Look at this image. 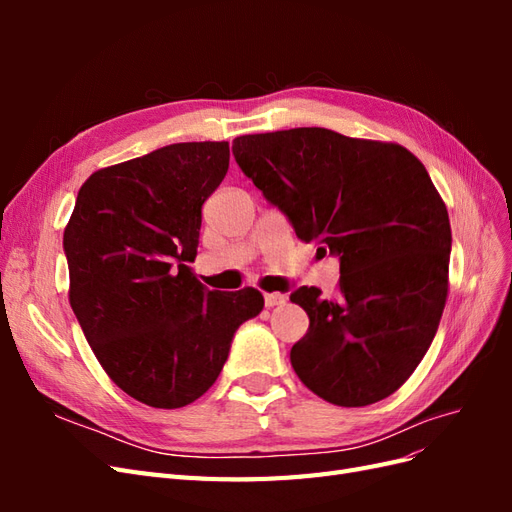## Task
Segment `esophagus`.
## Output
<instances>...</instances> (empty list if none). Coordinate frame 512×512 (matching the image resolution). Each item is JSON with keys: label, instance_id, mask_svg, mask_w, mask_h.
Returning <instances> with one entry per match:
<instances>
[{"label": "esophagus", "instance_id": "1", "mask_svg": "<svg viewBox=\"0 0 512 512\" xmlns=\"http://www.w3.org/2000/svg\"><path fill=\"white\" fill-rule=\"evenodd\" d=\"M288 301L286 294L282 292H271V294H265V305L267 307H275V305H284Z\"/></svg>", "mask_w": 512, "mask_h": 512}]
</instances>
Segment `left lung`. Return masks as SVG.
Returning a JSON list of instances; mask_svg holds the SVG:
<instances>
[{
  "mask_svg": "<svg viewBox=\"0 0 512 512\" xmlns=\"http://www.w3.org/2000/svg\"><path fill=\"white\" fill-rule=\"evenodd\" d=\"M232 156L303 241L339 260V299L301 286L309 329L290 350L301 382L335 406L376 404L404 384L436 337L451 222L425 166L393 143L327 128L247 134Z\"/></svg>",
  "mask_w": 512,
  "mask_h": 512,
  "instance_id": "1",
  "label": "left lung"
}]
</instances>
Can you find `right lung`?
Segmentation results:
<instances>
[{"label": "right lung", "mask_w": 512, "mask_h": 512, "mask_svg": "<svg viewBox=\"0 0 512 512\" xmlns=\"http://www.w3.org/2000/svg\"><path fill=\"white\" fill-rule=\"evenodd\" d=\"M228 143H177L91 175L64 230L70 305L111 380L151 408L205 395L232 337L265 299L254 288L209 290L194 262L205 200Z\"/></svg>", "instance_id": "1"}]
</instances>
